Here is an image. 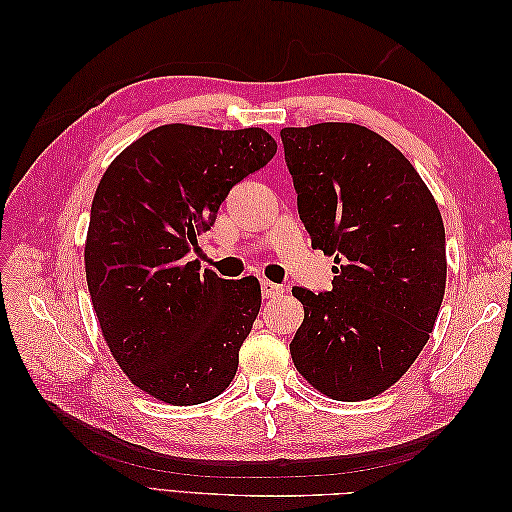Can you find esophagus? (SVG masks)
Here are the masks:
<instances>
[{"mask_svg": "<svg viewBox=\"0 0 512 512\" xmlns=\"http://www.w3.org/2000/svg\"><path fill=\"white\" fill-rule=\"evenodd\" d=\"M259 286H262V295H264L266 299H268V297H277V295H281V292H284V286L273 284V281H268V279L259 281Z\"/></svg>", "mask_w": 512, "mask_h": 512, "instance_id": "34e87169", "label": "esophagus"}]
</instances>
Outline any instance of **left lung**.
<instances>
[{"instance_id":"left-lung-1","label":"left lung","mask_w":512,"mask_h":512,"mask_svg":"<svg viewBox=\"0 0 512 512\" xmlns=\"http://www.w3.org/2000/svg\"><path fill=\"white\" fill-rule=\"evenodd\" d=\"M281 143L312 246L334 255L332 290L292 288L297 372L334 400L396 383L436 325L447 286L436 200L400 151L354 123L284 127Z\"/></svg>"}]
</instances>
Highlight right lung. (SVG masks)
I'll return each mask as SVG.
<instances>
[{"instance_id":"right-lung-1","label":"right lung","mask_w":512,"mask_h":512,"mask_svg":"<svg viewBox=\"0 0 512 512\" xmlns=\"http://www.w3.org/2000/svg\"><path fill=\"white\" fill-rule=\"evenodd\" d=\"M275 154L262 127L173 123L140 136L103 173L85 277L107 347L145 394L187 407L231 385L262 288L255 277L200 273L187 257L228 191Z\"/></svg>"}]
</instances>
